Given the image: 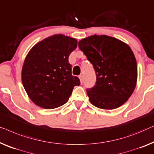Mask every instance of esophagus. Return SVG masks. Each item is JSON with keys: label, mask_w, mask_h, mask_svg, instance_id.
<instances>
[{"label": "esophagus", "mask_w": 154, "mask_h": 154, "mask_svg": "<svg viewBox=\"0 0 154 154\" xmlns=\"http://www.w3.org/2000/svg\"><path fill=\"white\" fill-rule=\"evenodd\" d=\"M79 80H80V82H81V84L83 83V82H84L83 76H82V75H80V76L79 77Z\"/></svg>", "instance_id": "1"}]
</instances>
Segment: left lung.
<instances>
[{"instance_id":"obj_1","label":"left lung","mask_w":154,"mask_h":154,"mask_svg":"<svg viewBox=\"0 0 154 154\" xmlns=\"http://www.w3.org/2000/svg\"><path fill=\"white\" fill-rule=\"evenodd\" d=\"M79 47L96 71V85L86 90L91 103L103 109L123 105L137 80V61L129 45L113 37L95 34L80 40Z\"/></svg>"}]
</instances>
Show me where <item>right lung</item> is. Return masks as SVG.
<instances>
[{"label": "right lung", "mask_w": 154, "mask_h": 154, "mask_svg": "<svg viewBox=\"0 0 154 154\" xmlns=\"http://www.w3.org/2000/svg\"><path fill=\"white\" fill-rule=\"evenodd\" d=\"M77 40L63 34L53 35L32 47L25 58L21 80L28 96L37 106L54 109L68 102L79 78L72 75L68 62Z\"/></svg>", "instance_id": "obj_1"}]
</instances>
